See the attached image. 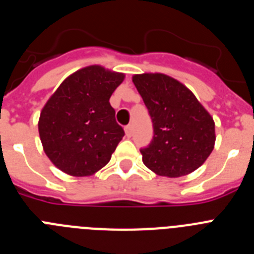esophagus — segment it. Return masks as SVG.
Masks as SVG:
<instances>
[{"mask_svg": "<svg viewBox=\"0 0 254 254\" xmlns=\"http://www.w3.org/2000/svg\"><path fill=\"white\" fill-rule=\"evenodd\" d=\"M125 132H126V136H127V137H131V136H132V126L131 125L126 126Z\"/></svg>", "mask_w": 254, "mask_h": 254, "instance_id": "obj_1", "label": "esophagus"}]
</instances>
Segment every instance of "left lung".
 <instances>
[{
  "mask_svg": "<svg viewBox=\"0 0 254 254\" xmlns=\"http://www.w3.org/2000/svg\"><path fill=\"white\" fill-rule=\"evenodd\" d=\"M154 127L143 164L158 176L178 178L198 169L215 146V122L193 93L164 73L132 77Z\"/></svg>",
  "mask_w": 254,
  "mask_h": 254,
  "instance_id": "left-lung-1",
  "label": "left lung"
}]
</instances>
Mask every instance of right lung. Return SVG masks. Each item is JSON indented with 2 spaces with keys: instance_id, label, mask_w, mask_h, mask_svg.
<instances>
[{
  "instance_id": "add662e5",
  "label": "right lung",
  "mask_w": 254,
  "mask_h": 254,
  "mask_svg": "<svg viewBox=\"0 0 254 254\" xmlns=\"http://www.w3.org/2000/svg\"><path fill=\"white\" fill-rule=\"evenodd\" d=\"M125 73L94 64L78 69L58 86L40 112L39 136L46 155L73 177L105 167L125 136L109 103Z\"/></svg>"
}]
</instances>
